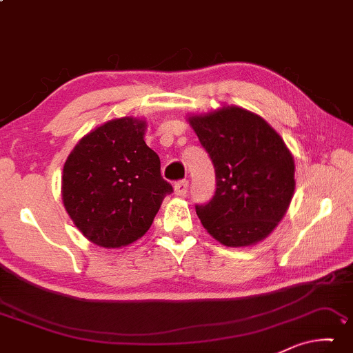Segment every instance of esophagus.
<instances>
[{"label": "esophagus", "mask_w": 353, "mask_h": 353, "mask_svg": "<svg viewBox=\"0 0 353 353\" xmlns=\"http://www.w3.org/2000/svg\"><path fill=\"white\" fill-rule=\"evenodd\" d=\"M188 192V181L187 179H183V181H179L174 183V193L177 196H185Z\"/></svg>", "instance_id": "1"}]
</instances>
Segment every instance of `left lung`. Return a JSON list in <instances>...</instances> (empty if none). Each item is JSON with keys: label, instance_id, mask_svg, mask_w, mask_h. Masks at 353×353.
<instances>
[{"label": "left lung", "instance_id": "obj_1", "mask_svg": "<svg viewBox=\"0 0 353 353\" xmlns=\"http://www.w3.org/2000/svg\"><path fill=\"white\" fill-rule=\"evenodd\" d=\"M190 124L215 168L216 190L196 214L226 247H248L270 234L292 199L294 159L281 137L257 114L225 106Z\"/></svg>", "mask_w": 353, "mask_h": 353}]
</instances>
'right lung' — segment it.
I'll return each instance as SVG.
<instances>
[{
    "label": "right lung",
    "mask_w": 353,
    "mask_h": 353,
    "mask_svg": "<svg viewBox=\"0 0 353 353\" xmlns=\"http://www.w3.org/2000/svg\"><path fill=\"white\" fill-rule=\"evenodd\" d=\"M144 122H106L77 144L63 171V201L92 243L119 248L148 232L172 185L144 143Z\"/></svg>",
    "instance_id": "add662e5"
}]
</instances>
